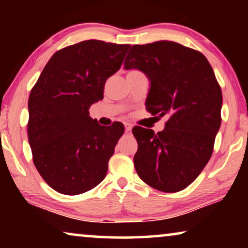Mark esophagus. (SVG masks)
I'll list each match as a JSON object with an SVG mask.
<instances>
[{
	"mask_svg": "<svg viewBox=\"0 0 248 248\" xmlns=\"http://www.w3.org/2000/svg\"><path fill=\"white\" fill-rule=\"evenodd\" d=\"M131 130H132V124H130V123H125V131L127 132H131Z\"/></svg>",
	"mask_w": 248,
	"mask_h": 248,
	"instance_id": "34e87169",
	"label": "esophagus"
}]
</instances>
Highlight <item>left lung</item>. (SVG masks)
Masks as SVG:
<instances>
[{
  "mask_svg": "<svg viewBox=\"0 0 248 248\" xmlns=\"http://www.w3.org/2000/svg\"><path fill=\"white\" fill-rule=\"evenodd\" d=\"M124 69L140 70L150 81L147 110L169 116L157 134L133 127L135 170L158 191H182L208 164L221 124L222 93L215 72L202 53L168 40L133 45Z\"/></svg>",
  "mask_w": 248,
  "mask_h": 248,
  "instance_id": "obj_1",
  "label": "left lung"
}]
</instances>
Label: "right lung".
Returning a JSON list of instances; mask_svg holds the SVG:
<instances>
[{"mask_svg":"<svg viewBox=\"0 0 248 248\" xmlns=\"http://www.w3.org/2000/svg\"><path fill=\"white\" fill-rule=\"evenodd\" d=\"M131 45L90 39L64 47L50 57L30 91L28 140L32 160L56 192L78 195L105 178L124 125L103 126L89 116L104 98Z\"/></svg>","mask_w":248,"mask_h":248,"instance_id":"right-lung-1","label":"right lung"}]
</instances>
